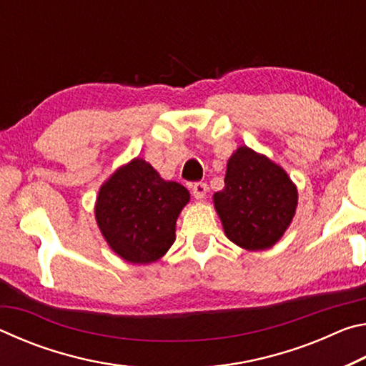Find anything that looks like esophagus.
<instances>
[{"instance_id":"esophagus-1","label":"esophagus","mask_w":366,"mask_h":366,"mask_svg":"<svg viewBox=\"0 0 366 366\" xmlns=\"http://www.w3.org/2000/svg\"><path fill=\"white\" fill-rule=\"evenodd\" d=\"M207 192H208V185L203 182H197L194 184V187H192V194H194L197 200H203V198L207 197Z\"/></svg>"}]
</instances>
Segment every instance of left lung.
Returning <instances> with one entry per match:
<instances>
[{"label":"left lung","mask_w":366,"mask_h":366,"mask_svg":"<svg viewBox=\"0 0 366 366\" xmlns=\"http://www.w3.org/2000/svg\"><path fill=\"white\" fill-rule=\"evenodd\" d=\"M213 203L226 237L240 249L259 252L276 245L289 229L299 192L282 166L240 145L227 159L224 189Z\"/></svg>","instance_id":"obj_1"}]
</instances>
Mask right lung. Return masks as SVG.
Returning <instances> with one entry per match:
<instances>
[{
	"label": "right lung",
	"mask_w": 366,
	"mask_h": 366,
	"mask_svg": "<svg viewBox=\"0 0 366 366\" xmlns=\"http://www.w3.org/2000/svg\"><path fill=\"white\" fill-rule=\"evenodd\" d=\"M189 202L184 185L164 181L150 163L137 157L102 184L95 219L117 257L132 264H150L174 244L176 221Z\"/></svg>",
	"instance_id": "obj_1"
}]
</instances>
